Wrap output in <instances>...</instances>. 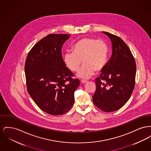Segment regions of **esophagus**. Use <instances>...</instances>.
Wrapping results in <instances>:
<instances>
[{
	"instance_id": "34e87169",
	"label": "esophagus",
	"mask_w": 151,
	"mask_h": 151,
	"mask_svg": "<svg viewBox=\"0 0 151 151\" xmlns=\"http://www.w3.org/2000/svg\"><path fill=\"white\" fill-rule=\"evenodd\" d=\"M80 81H81V83L82 84H85V83H86V82H87V81L85 80H81Z\"/></svg>"
}]
</instances>
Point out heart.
Wrapping results in <instances>:
<instances>
[{
	"mask_svg": "<svg viewBox=\"0 0 151 151\" xmlns=\"http://www.w3.org/2000/svg\"><path fill=\"white\" fill-rule=\"evenodd\" d=\"M72 49L73 52L64 54L63 61L66 67L74 72L79 71L82 63L84 64L78 74L79 78H90L96 71L104 70L107 65L109 49L103 40L83 38L73 45Z\"/></svg>",
	"mask_w": 151,
	"mask_h": 151,
	"instance_id": "1",
	"label": "heart"
}]
</instances>
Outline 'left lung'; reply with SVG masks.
I'll return each mask as SVG.
<instances>
[{
	"label": "left lung",
	"instance_id": "1",
	"mask_svg": "<svg viewBox=\"0 0 151 151\" xmlns=\"http://www.w3.org/2000/svg\"><path fill=\"white\" fill-rule=\"evenodd\" d=\"M111 39L113 54L100 76L96 79L94 104L105 112L117 110L129 100L135 85L137 65L129 47L122 39L102 32Z\"/></svg>",
	"mask_w": 151,
	"mask_h": 151
}]
</instances>
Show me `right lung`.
I'll use <instances>...</instances> for the list:
<instances>
[{
    "instance_id": "right-lung-1",
    "label": "right lung",
    "mask_w": 151,
    "mask_h": 151,
    "mask_svg": "<svg viewBox=\"0 0 151 151\" xmlns=\"http://www.w3.org/2000/svg\"><path fill=\"white\" fill-rule=\"evenodd\" d=\"M70 36L50 34L36 43L25 63L27 90L36 105L51 115L67 112L74 102L79 79L65 67L62 47Z\"/></svg>"
}]
</instances>
